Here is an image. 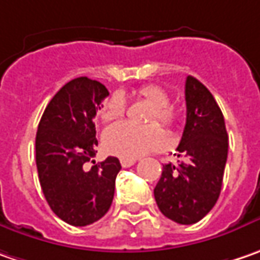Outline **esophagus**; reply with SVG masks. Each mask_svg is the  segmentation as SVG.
<instances>
[{
    "label": "esophagus",
    "instance_id": "obj_1",
    "mask_svg": "<svg viewBox=\"0 0 260 260\" xmlns=\"http://www.w3.org/2000/svg\"><path fill=\"white\" fill-rule=\"evenodd\" d=\"M137 163V160L135 158H120V164H122V167H131V166H134V164Z\"/></svg>",
    "mask_w": 260,
    "mask_h": 260
}]
</instances>
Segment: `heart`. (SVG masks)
<instances>
[{"mask_svg":"<svg viewBox=\"0 0 260 260\" xmlns=\"http://www.w3.org/2000/svg\"><path fill=\"white\" fill-rule=\"evenodd\" d=\"M138 96L147 102L152 109L148 120L160 122L166 126L175 125L177 112L172 108L169 93L160 85H144L138 90ZM126 109L125 96L115 91L100 109V118L105 122L119 119ZM166 142V135L158 125L138 126L129 122H118L110 125L103 134V145L109 152L123 158H138L147 152L161 148Z\"/></svg>","mask_w":260,"mask_h":260,"instance_id":"heart-1","label":"heart"}]
</instances>
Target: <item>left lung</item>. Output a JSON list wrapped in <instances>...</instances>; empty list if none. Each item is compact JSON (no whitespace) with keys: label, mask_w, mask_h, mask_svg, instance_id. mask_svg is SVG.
Wrapping results in <instances>:
<instances>
[{"label":"left lung","mask_w":260,"mask_h":260,"mask_svg":"<svg viewBox=\"0 0 260 260\" xmlns=\"http://www.w3.org/2000/svg\"><path fill=\"white\" fill-rule=\"evenodd\" d=\"M185 99L186 125L177 147V157L183 161L164 164L154 198L163 215L187 225L202 220L220 197L229 135L214 96L190 75Z\"/></svg>","instance_id":"left-lung-1"}]
</instances>
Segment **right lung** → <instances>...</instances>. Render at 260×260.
<instances>
[{
	"label": "right lung",
	"instance_id": "right-lung-1",
	"mask_svg": "<svg viewBox=\"0 0 260 260\" xmlns=\"http://www.w3.org/2000/svg\"><path fill=\"white\" fill-rule=\"evenodd\" d=\"M108 88L96 80H71L52 97L36 134V166L42 192L65 222L83 227L110 208L120 170L116 157L86 163L96 155L94 116Z\"/></svg>",
	"mask_w": 260,
	"mask_h": 260
}]
</instances>
